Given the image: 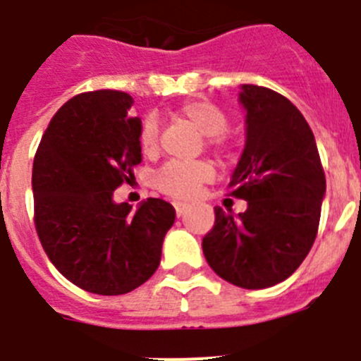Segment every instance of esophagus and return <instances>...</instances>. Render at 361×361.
Masks as SVG:
<instances>
[{
  "mask_svg": "<svg viewBox=\"0 0 361 361\" xmlns=\"http://www.w3.org/2000/svg\"><path fill=\"white\" fill-rule=\"evenodd\" d=\"M173 206H175V213H177V216H183L184 211H186L188 207H190V204H186V202H173Z\"/></svg>",
  "mask_w": 361,
  "mask_h": 361,
  "instance_id": "34e87169",
  "label": "esophagus"
}]
</instances>
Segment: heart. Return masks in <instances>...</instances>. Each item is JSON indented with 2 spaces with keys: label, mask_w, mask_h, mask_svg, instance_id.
Instances as JSON below:
<instances>
[{
  "label": "heart",
  "mask_w": 361,
  "mask_h": 361,
  "mask_svg": "<svg viewBox=\"0 0 361 361\" xmlns=\"http://www.w3.org/2000/svg\"><path fill=\"white\" fill-rule=\"evenodd\" d=\"M175 120L193 127L198 134L207 137V143L213 150L226 154L229 150V141L226 137V128L229 125L227 114L218 105L206 100H191L183 104L175 112ZM140 150L147 157H154L159 152V130L154 120H147L140 132ZM214 177L213 164L207 161L197 163H166L157 171L154 184L163 193L177 198L193 197L200 186L209 183Z\"/></svg>",
  "instance_id": "b5f03b06"
}]
</instances>
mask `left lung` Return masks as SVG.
I'll return each mask as SVG.
<instances>
[{"instance_id": "obj_1", "label": "left lung", "mask_w": 361, "mask_h": 361, "mask_svg": "<svg viewBox=\"0 0 361 361\" xmlns=\"http://www.w3.org/2000/svg\"><path fill=\"white\" fill-rule=\"evenodd\" d=\"M245 148L234 168L231 195L245 213L214 207L202 240L211 269L240 288H269L288 279L317 238L326 195L315 135L299 109L269 87L243 84Z\"/></svg>"}]
</instances>
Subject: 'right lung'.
Instances as JSON below:
<instances>
[{
    "label": "right lung",
    "instance_id": "right-lung-1",
    "mask_svg": "<svg viewBox=\"0 0 361 361\" xmlns=\"http://www.w3.org/2000/svg\"><path fill=\"white\" fill-rule=\"evenodd\" d=\"M121 91L82 92L53 116L32 170L35 229L55 269L98 295H121L150 279L175 209L147 198L132 211L112 195L141 163V120Z\"/></svg>",
    "mask_w": 361,
    "mask_h": 361
}]
</instances>
